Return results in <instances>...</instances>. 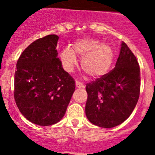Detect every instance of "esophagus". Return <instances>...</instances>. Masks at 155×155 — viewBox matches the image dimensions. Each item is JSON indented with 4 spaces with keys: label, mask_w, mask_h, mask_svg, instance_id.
Wrapping results in <instances>:
<instances>
[{
    "label": "esophagus",
    "mask_w": 155,
    "mask_h": 155,
    "mask_svg": "<svg viewBox=\"0 0 155 155\" xmlns=\"http://www.w3.org/2000/svg\"><path fill=\"white\" fill-rule=\"evenodd\" d=\"M75 84H76V87H78V88H81V87H84V84H82V83H81V82H79V81H76Z\"/></svg>",
    "instance_id": "34e87169"
}]
</instances>
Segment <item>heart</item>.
<instances>
[{
  "mask_svg": "<svg viewBox=\"0 0 155 155\" xmlns=\"http://www.w3.org/2000/svg\"><path fill=\"white\" fill-rule=\"evenodd\" d=\"M76 57L82 58V69L93 78H99L110 71L115 53L109 44L91 38H83L75 41L71 49L65 48L60 53V60L66 71L73 72L78 66Z\"/></svg>",
  "mask_w": 155,
  "mask_h": 155,
  "instance_id": "1",
  "label": "heart"
}]
</instances>
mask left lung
I'll use <instances>...</instances> for the list:
<instances>
[{"mask_svg":"<svg viewBox=\"0 0 155 155\" xmlns=\"http://www.w3.org/2000/svg\"><path fill=\"white\" fill-rule=\"evenodd\" d=\"M140 72L137 58L122 42L114 69L86 85L85 113L94 125L112 128L124 123L137 103Z\"/></svg>","mask_w":155,"mask_h":155,"instance_id":"8db88e82","label":"left lung"}]
</instances>
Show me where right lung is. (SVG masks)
I'll use <instances>...</instances> for the list:
<instances>
[{
  "instance_id": "obj_1",
  "label": "right lung",
  "mask_w": 155,
  "mask_h": 155,
  "mask_svg": "<svg viewBox=\"0 0 155 155\" xmlns=\"http://www.w3.org/2000/svg\"><path fill=\"white\" fill-rule=\"evenodd\" d=\"M58 39L57 35H49L34 41L16 65V105L28 121L39 126L61 121L75 91L74 81L57 58Z\"/></svg>"
}]
</instances>
